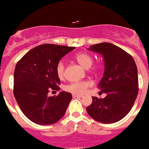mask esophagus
Listing matches in <instances>:
<instances>
[{
    "instance_id": "34e87169",
    "label": "esophagus",
    "mask_w": 149,
    "mask_h": 149,
    "mask_svg": "<svg viewBox=\"0 0 149 149\" xmlns=\"http://www.w3.org/2000/svg\"><path fill=\"white\" fill-rule=\"evenodd\" d=\"M72 96H73V97H82V95H74H74H72Z\"/></svg>"
}]
</instances>
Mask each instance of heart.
Listing matches in <instances>:
<instances>
[{
    "label": "heart",
    "instance_id": "b5f03b06",
    "mask_svg": "<svg viewBox=\"0 0 149 149\" xmlns=\"http://www.w3.org/2000/svg\"><path fill=\"white\" fill-rule=\"evenodd\" d=\"M76 60L82 65L84 68H89L93 64V58L91 55L86 53H78L75 56ZM56 73L59 78H63L65 73V64L64 61H58L56 66ZM91 86V82L88 81H81L73 82L66 85L65 89L68 92L74 95H83L88 91V88Z\"/></svg>",
    "mask_w": 149,
    "mask_h": 149
}]
</instances>
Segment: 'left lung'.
I'll return each mask as SVG.
<instances>
[{
	"instance_id": "obj_1",
	"label": "left lung",
	"mask_w": 149,
	"mask_h": 149,
	"mask_svg": "<svg viewBox=\"0 0 149 149\" xmlns=\"http://www.w3.org/2000/svg\"><path fill=\"white\" fill-rule=\"evenodd\" d=\"M88 50L103 57L104 71L97 88L106 94V97H92V103L86 108L87 112L102 123L118 122L130 111L139 92L135 60L121 47L111 43L93 45Z\"/></svg>"
}]
</instances>
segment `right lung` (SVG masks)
Segmentation results:
<instances>
[{"instance_id":"1","label":"right lung","mask_w":149,"mask_h":149,"mask_svg":"<svg viewBox=\"0 0 149 149\" xmlns=\"http://www.w3.org/2000/svg\"><path fill=\"white\" fill-rule=\"evenodd\" d=\"M75 47L45 44L26 53L14 69V95L26 117L41 125H52L65 115L72 98L69 92L48 96L50 91H59L60 78L56 66Z\"/></svg>"}]
</instances>
